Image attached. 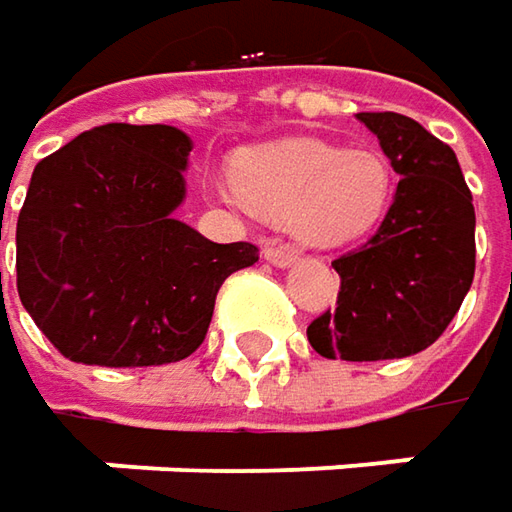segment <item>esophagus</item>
Listing matches in <instances>:
<instances>
[{
	"label": "esophagus",
	"mask_w": 512,
	"mask_h": 512,
	"mask_svg": "<svg viewBox=\"0 0 512 512\" xmlns=\"http://www.w3.org/2000/svg\"><path fill=\"white\" fill-rule=\"evenodd\" d=\"M263 257L275 266H292L298 260V249L286 240H269L266 249H263Z\"/></svg>",
	"instance_id": "34e87169"
}]
</instances>
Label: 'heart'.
Returning <instances> with one entry per match:
<instances>
[{"label":"heart","instance_id":"heart-1","mask_svg":"<svg viewBox=\"0 0 512 512\" xmlns=\"http://www.w3.org/2000/svg\"><path fill=\"white\" fill-rule=\"evenodd\" d=\"M240 197L272 220H292L315 243H341L372 229L392 197V168L375 148L283 140L234 163Z\"/></svg>","mask_w":512,"mask_h":512}]
</instances>
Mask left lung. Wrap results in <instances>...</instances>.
Instances as JSON below:
<instances>
[{"label": "left lung", "instance_id": "8db88e82", "mask_svg": "<svg viewBox=\"0 0 512 512\" xmlns=\"http://www.w3.org/2000/svg\"><path fill=\"white\" fill-rule=\"evenodd\" d=\"M358 120L381 140L401 183L367 243L332 260L338 303L309 323L306 338L323 358H407L441 338L470 292L473 194L453 148L424 125L395 111H364Z\"/></svg>", "mask_w": 512, "mask_h": 512}]
</instances>
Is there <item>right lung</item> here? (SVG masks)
Instances as JSON below:
<instances>
[{"mask_svg": "<svg viewBox=\"0 0 512 512\" xmlns=\"http://www.w3.org/2000/svg\"><path fill=\"white\" fill-rule=\"evenodd\" d=\"M189 151L180 128L108 123L34 168L16 223V289L68 361L189 358L223 280L257 260L252 243H212L174 220Z\"/></svg>", "mask_w": 512, "mask_h": 512, "instance_id": "obj_1", "label": "right lung"}]
</instances>
